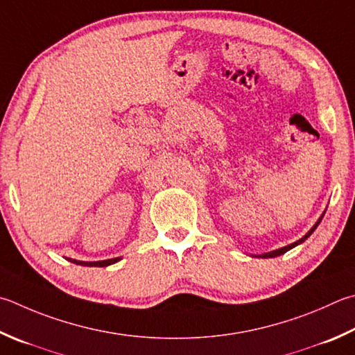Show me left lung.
I'll list each match as a JSON object with an SVG mask.
<instances>
[{
	"mask_svg": "<svg viewBox=\"0 0 355 355\" xmlns=\"http://www.w3.org/2000/svg\"><path fill=\"white\" fill-rule=\"evenodd\" d=\"M324 216V214H323ZM323 216H321L320 218H318V222L313 225V227L311 228V231H309V233L304 236V237H301L300 241H296V242H293V243H290V245H287V247H282V248H278V250H273V251H270V253H263V254H257L256 257H276V256H281V254H284V253H287L288 250H292L293 247H296V245H300V243H302L304 242L309 236H311L315 230H317V227L320 225V222H321V218H323Z\"/></svg>",
	"mask_w": 355,
	"mask_h": 355,
	"instance_id": "left-lung-1",
	"label": "left lung"
}]
</instances>
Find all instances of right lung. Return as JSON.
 I'll list each match as a JSON object with an SVG mask.
<instances>
[{
  "instance_id": "1",
  "label": "right lung",
  "mask_w": 355,
  "mask_h": 355,
  "mask_svg": "<svg viewBox=\"0 0 355 355\" xmlns=\"http://www.w3.org/2000/svg\"><path fill=\"white\" fill-rule=\"evenodd\" d=\"M69 262L77 263V266H83V267H107V266H112V263L118 262L121 257H113V259H105V261H96V262H85V261H76V259H71V257H67Z\"/></svg>"
}]
</instances>
